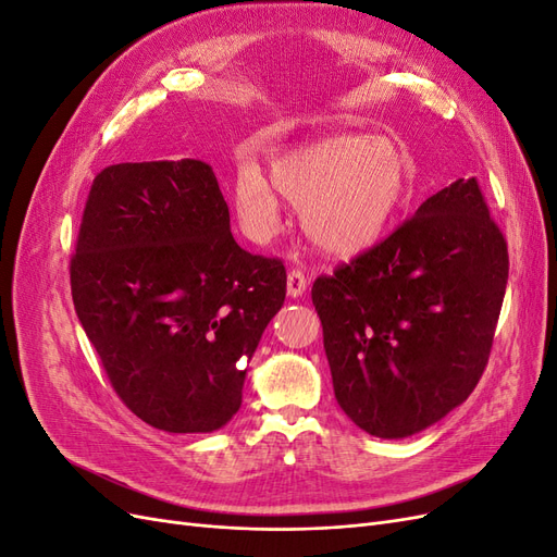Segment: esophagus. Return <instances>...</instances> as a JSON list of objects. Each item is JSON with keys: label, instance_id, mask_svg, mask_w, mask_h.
Wrapping results in <instances>:
<instances>
[{"label": "esophagus", "instance_id": "34e87169", "mask_svg": "<svg viewBox=\"0 0 557 557\" xmlns=\"http://www.w3.org/2000/svg\"><path fill=\"white\" fill-rule=\"evenodd\" d=\"M307 293V276L301 269H290L288 272V295L290 297H301Z\"/></svg>", "mask_w": 557, "mask_h": 557}]
</instances>
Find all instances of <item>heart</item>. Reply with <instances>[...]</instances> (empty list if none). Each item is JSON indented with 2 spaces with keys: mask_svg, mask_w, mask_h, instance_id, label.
Here are the masks:
<instances>
[{
  "mask_svg": "<svg viewBox=\"0 0 557 557\" xmlns=\"http://www.w3.org/2000/svg\"><path fill=\"white\" fill-rule=\"evenodd\" d=\"M269 181L252 164H239L232 178V205L250 239L274 237L281 225L274 187L299 209L301 230L318 250L352 258L395 221L409 190V166L391 139L344 134L276 156Z\"/></svg>",
  "mask_w": 557,
  "mask_h": 557,
  "instance_id": "b5f03b06",
  "label": "heart"
}]
</instances>
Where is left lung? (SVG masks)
<instances>
[{"instance_id": "8db88e82", "label": "left lung", "mask_w": 557, "mask_h": 557, "mask_svg": "<svg viewBox=\"0 0 557 557\" xmlns=\"http://www.w3.org/2000/svg\"><path fill=\"white\" fill-rule=\"evenodd\" d=\"M509 250L476 178L428 197L391 237L318 276L334 397L381 440L442 420L491 358Z\"/></svg>"}]
</instances>
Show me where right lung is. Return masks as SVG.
<instances>
[{
	"label": "right lung",
	"instance_id": "obj_1",
	"mask_svg": "<svg viewBox=\"0 0 557 557\" xmlns=\"http://www.w3.org/2000/svg\"><path fill=\"white\" fill-rule=\"evenodd\" d=\"M74 309L125 407L164 432H213L285 299V267L250 256L201 160L99 172L72 256Z\"/></svg>",
	"mask_w": 557,
	"mask_h": 557
}]
</instances>
